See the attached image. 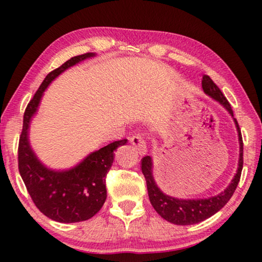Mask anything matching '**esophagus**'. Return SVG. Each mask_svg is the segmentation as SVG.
I'll list each match as a JSON object with an SVG mask.
<instances>
[{
  "label": "esophagus",
  "instance_id": "esophagus-1",
  "mask_svg": "<svg viewBox=\"0 0 262 262\" xmlns=\"http://www.w3.org/2000/svg\"><path fill=\"white\" fill-rule=\"evenodd\" d=\"M130 142H131L132 145H135L136 148L138 149L139 152H141V154H145V151H146L145 141H144V138H143L141 135H135V136H132V137L130 138Z\"/></svg>",
  "mask_w": 262,
  "mask_h": 262
}]
</instances>
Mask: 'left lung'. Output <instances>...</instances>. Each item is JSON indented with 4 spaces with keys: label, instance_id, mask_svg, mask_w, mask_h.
Wrapping results in <instances>:
<instances>
[{
    "label": "left lung",
    "instance_id": "left-lung-1",
    "mask_svg": "<svg viewBox=\"0 0 262 262\" xmlns=\"http://www.w3.org/2000/svg\"><path fill=\"white\" fill-rule=\"evenodd\" d=\"M202 85L204 92L207 95H210L211 98H213L217 101H220L225 108L228 110V112L234 117V112L230 103L225 98L223 93L220 88L217 87V84L211 80L209 75H204ZM235 120L236 127H237L238 132V141H239V160H238V169L237 173L232 179L231 184L228 186L227 189H224V192H222L221 194L216 196H211L207 199H177L173 196L166 195L164 193L161 192V189L157 187L156 182L154 181L152 178V162L151 157L144 156L141 161V169L142 173L144 175L146 180V188H148L149 193V199L150 203L157 213L164 220L170 222V223L177 224V225H191L199 223L207 220V218L213 216L214 213L218 212L225 204H227L230 198L234 194L236 187H237L239 179H241V173L243 168V141H242V135L241 130H239L237 120Z\"/></svg>",
    "mask_w": 262,
    "mask_h": 262
}]
</instances>
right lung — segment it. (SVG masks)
<instances>
[{
    "instance_id": "obj_1",
    "label": "right lung",
    "mask_w": 262,
    "mask_h": 262,
    "mask_svg": "<svg viewBox=\"0 0 262 262\" xmlns=\"http://www.w3.org/2000/svg\"><path fill=\"white\" fill-rule=\"evenodd\" d=\"M94 53L75 56L48 74L40 87L25 110L24 125L17 148V164L21 178L34 205L46 217L62 223L87 221L96 214L105 203L106 177L113 163L114 150L124 145L120 139L92 152L73 169L53 171L42 166L28 144L30 120L40 102L41 95L52 80L68 68L75 66Z\"/></svg>"
}]
</instances>
